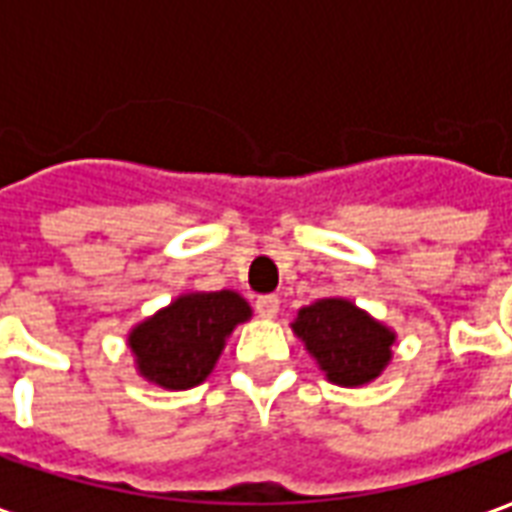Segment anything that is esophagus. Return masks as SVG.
Listing matches in <instances>:
<instances>
[{"label":"esophagus","mask_w":512,"mask_h":512,"mask_svg":"<svg viewBox=\"0 0 512 512\" xmlns=\"http://www.w3.org/2000/svg\"><path fill=\"white\" fill-rule=\"evenodd\" d=\"M255 307L263 318H274L279 312V296H274V293H271V296H260V299L255 301Z\"/></svg>","instance_id":"esophagus-1"}]
</instances>
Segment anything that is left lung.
Listing matches in <instances>:
<instances>
[{
	"label": "left lung",
	"instance_id": "left-lung-1",
	"mask_svg": "<svg viewBox=\"0 0 512 512\" xmlns=\"http://www.w3.org/2000/svg\"><path fill=\"white\" fill-rule=\"evenodd\" d=\"M293 332L332 384H370L392 359L395 332L348 299H321L301 307Z\"/></svg>",
	"mask_w": 512,
	"mask_h": 512
}]
</instances>
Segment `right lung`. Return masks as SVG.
<instances>
[{"label":"right lung","instance_id":"obj_1","mask_svg":"<svg viewBox=\"0 0 512 512\" xmlns=\"http://www.w3.org/2000/svg\"><path fill=\"white\" fill-rule=\"evenodd\" d=\"M252 318L235 290L183 293L128 334L136 370L164 389H191L211 376L227 337Z\"/></svg>","mask_w":512,"mask_h":512}]
</instances>
